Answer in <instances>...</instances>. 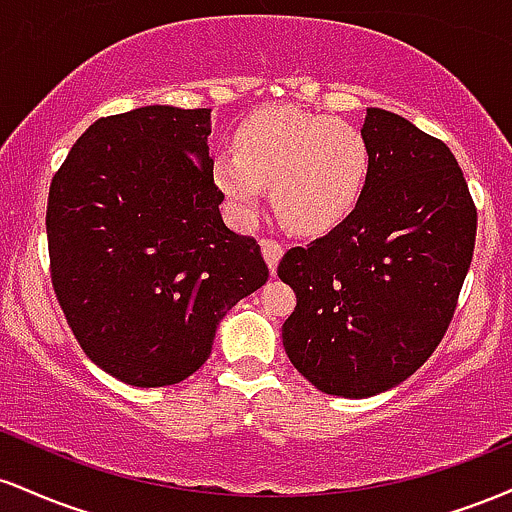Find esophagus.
<instances>
[{
    "instance_id": "obj_1",
    "label": "esophagus",
    "mask_w": 512,
    "mask_h": 512,
    "mask_svg": "<svg viewBox=\"0 0 512 512\" xmlns=\"http://www.w3.org/2000/svg\"><path fill=\"white\" fill-rule=\"evenodd\" d=\"M262 255L267 260L269 272L276 274V267H279V260L284 257V245L276 243V240H262Z\"/></svg>"
}]
</instances>
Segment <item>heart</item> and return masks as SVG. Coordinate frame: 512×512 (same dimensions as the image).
<instances>
[{"mask_svg": "<svg viewBox=\"0 0 512 512\" xmlns=\"http://www.w3.org/2000/svg\"><path fill=\"white\" fill-rule=\"evenodd\" d=\"M211 175L240 221L252 219L272 182V207L296 233L332 231L361 202L370 144L356 125L301 108H264L240 122L233 149L211 158Z\"/></svg>", "mask_w": 512, "mask_h": 512, "instance_id": "1", "label": "heart"}]
</instances>
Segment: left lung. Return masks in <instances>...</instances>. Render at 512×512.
I'll use <instances>...</instances> for the list:
<instances>
[{
	"instance_id": "1",
	"label": "left lung",
	"mask_w": 512,
	"mask_h": 512,
	"mask_svg": "<svg viewBox=\"0 0 512 512\" xmlns=\"http://www.w3.org/2000/svg\"><path fill=\"white\" fill-rule=\"evenodd\" d=\"M370 178L358 207L281 257L296 291L281 327L303 378L363 399L407 380L433 354L472 264L477 209L452 151L390 110L368 108Z\"/></svg>"
}]
</instances>
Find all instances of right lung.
Here are the masks:
<instances>
[{"label":"right lung","mask_w":512,"mask_h":512,"mask_svg":"<svg viewBox=\"0 0 512 512\" xmlns=\"http://www.w3.org/2000/svg\"><path fill=\"white\" fill-rule=\"evenodd\" d=\"M211 110L144 105L93 122L52 178V286L86 356L134 387L207 361L228 310L267 281L221 219Z\"/></svg>","instance_id":"right-lung-1"}]
</instances>
